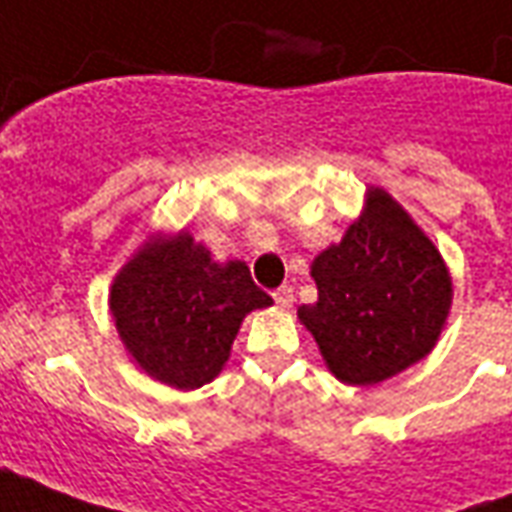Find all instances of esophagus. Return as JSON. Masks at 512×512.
Instances as JSON below:
<instances>
[{
  "label": "esophagus",
  "instance_id": "34e87169",
  "mask_svg": "<svg viewBox=\"0 0 512 512\" xmlns=\"http://www.w3.org/2000/svg\"><path fill=\"white\" fill-rule=\"evenodd\" d=\"M274 301H277L279 307H290V304H293V288L282 285V288L274 290Z\"/></svg>",
  "mask_w": 512,
  "mask_h": 512
}]
</instances>
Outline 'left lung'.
<instances>
[{"mask_svg": "<svg viewBox=\"0 0 512 512\" xmlns=\"http://www.w3.org/2000/svg\"><path fill=\"white\" fill-rule=\"evenodd\" d=\"M318 301L299 307L326 365L343 384L397 376L430 354L447 321L452 282L439 249L386 191L315 257Z\"/></svg>", "mask_w": 512, "mask_h": 512, "instance_id": "1", "label": "left lung"}]
</instances>
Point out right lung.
I'll list each match as a JSON object with an SVG mask.
<instances>
[{"label":"right lung","mask_w":512,"mask_h":512,"mask_svg":"<svg viewBox=\"0 0 512 512\" xmlns=\"http://www.w3.org/2000/svg\"><path fill=\"white\" fill-rule=\"evenodd\" d=\"M271 296L241 260L213 263L189 233L153 238L117 274L109 296L117 332L147 376L197 389L219 376L246 312Z\"/></svg>","instance_id":"1"}]
</instances>
